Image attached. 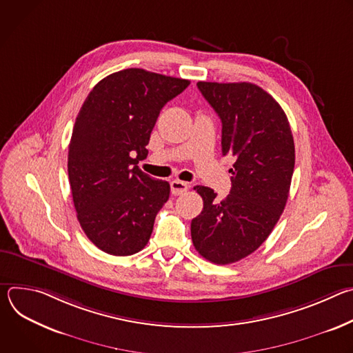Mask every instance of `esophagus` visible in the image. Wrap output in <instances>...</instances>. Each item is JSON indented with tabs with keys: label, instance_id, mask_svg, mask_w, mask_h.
Listing matches in <instances>:
<instances>
[{
	"label": "esophagus",
	"instance_id": "34e87169",
	"mask_svg": "<svg viewBox=\"0 0 353 353\" xmlns=\"http://www.w3.org/2000/svg\"><path fill=\"white\" fill-rule=\"evenodd\" d=\"M170 188H172V194L174 195H180L183 192H185L188 190V184L185 181H181V180H173L170 183Z\"/></svg>",
	"mask_w": 353,
	"mask_h": 353
}]
</instances>
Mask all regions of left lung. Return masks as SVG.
<instances>
[{
    "instance_id": "8db88e82",
    "label": "left lung",
    "mask_w": 353,
    "mask_h": 353,
    "mask_svg": "<svg viewBox=\"0 0 353 353\" xmlns=\"http://www.w3.org/2000/svg\"><path fill=\"white\" fill-rule=\"evenodd\" d=\"M222 121V155L234 158L230 194L216 198L196 185L204 210L191 221V239L205 260L236 263L267 240L285 210L294 169V143L276 100L250 82H198Z\"/></svg>"
}]
</instances>
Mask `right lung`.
Wrapping results in <instances>:
<instances>
[{
  "label": "right lung",
  "instance_id": "obj_1",
  "mask_svg": "<svg viewBox=\"0 0 353 353\" xmlns=\"http://www.w3.org/2000/svg\"><path fill=\"white\" fill-rule=\"evenodd\" d=\"M190 81L128 68L97 82L77 116L68 177L79 225L112 256H132L152 234L170 185L137 165L162 108Z\"/></svg>",
  "mask_w": 353,
  "mask_h": 353
}]
</instances>
